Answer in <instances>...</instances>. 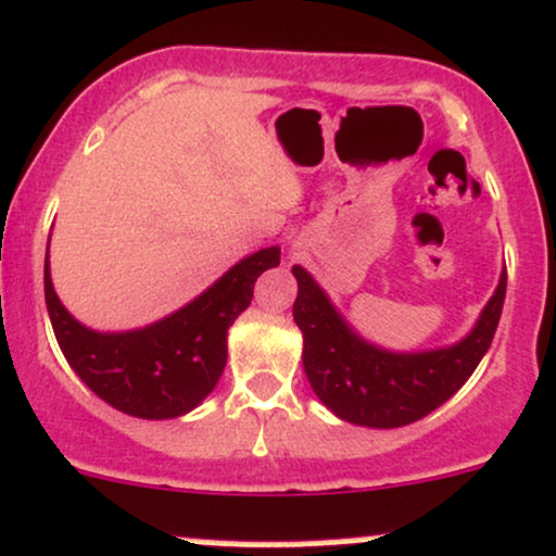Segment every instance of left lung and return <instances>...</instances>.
Wrapping results in <instances>:
<instances>
[{
    "label": "left lung",
    "instance_id": "left-lung-1",
    "mask_svg": "<svg viewBox=\"0 0 556 556\" xmlns=\"http://www.w3.org/2000/svg\"><path fill=\"white\" fill-rule=\"evenodd\" d=\"M294 320L304 336L302 359L312 391L341 420L367 428L409 426L457 394L489 352L507 294L504 270L467 339L435 352L394 354L362 341L304 267L294 265Z\"/></svg>",
    "mask_w": 556,
    "mask_h": 556
}]
</instances>
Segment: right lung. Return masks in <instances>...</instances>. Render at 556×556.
<instances>
[{"instance_id": "obj_1", "label": "right lung", "mask_w": 556, "mask_h": 556, "mask_svg": "<svg viewBox=\"0 0 556 556\" xmlns=\"http://www.w3.org/2000/svg\"><path fill=\"white\" fill-rule=\"evenodd\" d=\"M280 262V249H260L176 315L128 333L84 328L60 304L43 265V296L58 344L78 378L121 413L167 420L194 409L215 389L228 359L226 336L254 296V280Z\"/></svg>"}]
</instances>
